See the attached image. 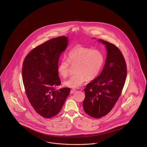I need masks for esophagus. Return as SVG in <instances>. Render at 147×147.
I'll return each mask as SVG.
<instances>
[{
    "label": "esophagus",
    "mask_w": 147,
    "mask_h": 147,
    "mask_svg": "<svg viewBox=\"0 0 147 147\" xmlns=\"http://www.w3.org/2000/svg\"><path fill=\"white\" fill-rule=\"evenodd\" d=\"M76 91V90L75 89H73L70 90V94H73L74 92H75Z\"/></svg>",
    "instance_id": "esophagus-1"
}]
</instances>
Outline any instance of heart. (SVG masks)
Masks as SVG:
<instances>
[{
	"label": "heart",
	"mask_w": 147,
	"mask_h": 147,
	"mask_svg": "<svg viewBox=\"0 0 147 147\" xmlns=\"http://www.w3.org/2000/svg\"><path fill=\"white\" fill-rule=\"evenodd\" d=\"M104 61V56L99 50L79 47L69 52L67 59H62L59 62L57 71L61 77L65 78L69 74L70 64L76 65V73L64 82V85L77 88L84 84L86 79L92 80L97 77Z\"/></svg>",
	"instance_id": "heart-1"
}]
</instances>
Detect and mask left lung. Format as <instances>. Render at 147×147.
<instances>
[{
	"mask_svg": "<svg viewBox=\"0 0 147 147\" xmlns=\"http://www.w3.org/2000/svg\"><path fill=\"white\" fill-rule=\"evenodd\" d=\"M98 41L107 49L105 65L101 74L84 89L83 102L85 112L96 119L111 111L122 93L127 76L126 61L119 48L101 39Z\"/></svg>",
	"mask_w": 147,
	"mask_h": 147,
	"instance_id": "obj_1",
	"label": "left lung"
}]
</instances>
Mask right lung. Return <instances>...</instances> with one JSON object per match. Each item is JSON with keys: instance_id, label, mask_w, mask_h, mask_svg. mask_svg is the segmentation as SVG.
Wrapping results in <instances>:
<instances>
[{"instance_id": "add662e5", "label": "right lung", "mask_w": 147, "mask_h": 147, "mask_svg": "<svg viewBox=\"0 0 147 147\" xmlns=\"http://www.w3.org/2000/svg\"><path fill=\"white\" fill-rule=\"evenodd\" d=\"M68 40L65 36L51 39L31 50L24 59L22 76L26 96L35 111L46 119L62 109L70 88L56 90L61 85L57 66Z\"/></svg>"}]
</instances>
